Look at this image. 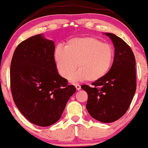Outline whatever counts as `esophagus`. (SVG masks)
<instances>
[{"mask_svg": "<svg viewBox=\"0 0 148 148\" xmlns=\"http://www.w3.org/2000/svg\"><path fill=\"white\" fill-rule=\"evenodd\" d=\"M75 87H76L77 90H79L81 89V86L79 84H75Z\"/></svg>", "mask_w": 148, "mask_h": 148, "instance_id": "obj_1", "label": "esophagus"}]
</instances>
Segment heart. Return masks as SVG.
Instances as JSON below:
<instances>
[{
  "label": "heart",
  "mask_w": 148,
  "mask_h": 148,
  "mask_svg": "<svg viewBox=\"0 0 148 148\" xmlns=\"http://www.w3.org/2000/svg\"><path fill=\"white\" fill-rule=\"evenodd\" d=\"M55 59L60 74L69 79L77 67L80 69L73 81H97L103 77L111 66L113 50L110 45L91 37H76L65 44L64 49H55Z\"/></svg>",
  "instance_id": "1"
}]
</instances>
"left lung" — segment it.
<instances>
[{"instance_id": "8db88e82", "label": "left lung", "mask_w": 148, "mask_h": 148, "mask_svg": "<svg viewBox=\"0 0 148 148\" xmlns=\"http://www.w3.org/2000/svg\"><path fill=\"white\" fill-rule=\"evenodd\" d=\"M114 47L113 63L101 78L82 85L88 95L86 109L93 119L105 123H112L127 111L136 90V60L130 46L113 34L105 33Z\"/></svg>"}]
</instances>
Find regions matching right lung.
I'll use <instances>...</instances> for the list:
<instances>
[{
    "mask_svg": "<svg viewBox=\"0 0 148 148\" xmlns=\"http://www.w3.org/2000/svg\"><path fill=\"white\" fill-rule=\"evenodd\" d=\"M55 43L41 34L18 45L10 64V89L16 107L28 121L39 126L55 124L76 92L58 74Z\"/></svg>",
    "mask_w": 148,
    "mask_h": 148,
    "instance_id": "obj_1",
    "label": "right lung"
}]
</instances>
